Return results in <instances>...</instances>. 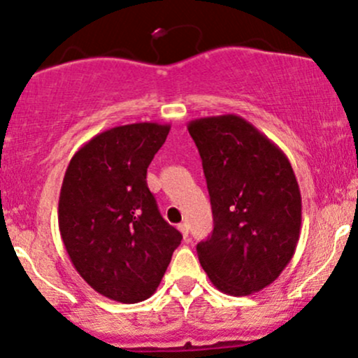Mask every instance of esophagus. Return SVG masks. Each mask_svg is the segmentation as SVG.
<instances>
[{"instance_id":"34e87169","label":"esophagus","mask_w":358,"mask_h":358,"mask_svg":"<svg viewBox=\"0 0 358 358\" xmlns=\"http://www.w3.org/2000/svg\"><path fill=\"white\" fill-rule=\"evenodd\" d=\"M178 228H179V231L182 233L184 238H187V235H189V224H187V223H180Z\"/></svg>"}]
</instances>
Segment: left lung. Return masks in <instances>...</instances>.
<instances>
[{
  "instance_id": "left-lung-1",
  "label": "left lung",
  "mask_w": 358,
  "mask_h": 358,
  "mask_svg": "<svg viewBox=\"0 0 358 358\" xmlns=\"http://www.w3.org/2000/svg\"><path fill=\"white\" fill-rule=\"evenodd\" d=\"M213 228L196 250L213 286L248 296L291 262L301 230V192L286 154L238 115L192 120Z\"/></svg>"
}]
</instances>
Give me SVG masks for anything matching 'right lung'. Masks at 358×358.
<instances>
[{
    "label": "right lung",
    "instance_id": "1",
    "mask_svg": "<svg viewBox=\"0 0 358 358\" xmlns=\"http://www.w3.org/2000/svg\"><path fill=\"white\" fill-rule=\"evenodd\" d=\"M169 130L143 122L92 136L71 159L60 187L59 230L72 266L118 303L150 298L182 240L147 186V167Z\"/></svg>",
    "mask_w": 358,
    "mask_h": 358
}]
</instances>
